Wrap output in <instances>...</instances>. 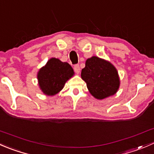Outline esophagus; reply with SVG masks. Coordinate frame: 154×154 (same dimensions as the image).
<instances>
[{"instance_id": "esophagus-1", "label": "esophagus", "mask_w": 154, "mask_h": 154, "mask_svg": "<svg viewBox=\"0 0 154 154\" xmlns=\"http://www.w3.org/2000/svg\"><path fill=\"white\" fill-rule=\"evenodd\" d=\"M74 71H75L77 74H79L80 71V66H79V65H75L74 67Z\"/></svg>"}]
</instances>
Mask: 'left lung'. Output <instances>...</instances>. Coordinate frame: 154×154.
Instances as JSON below:
<instances>
[{"instance_id":"obj_1","label":"left lung","mask_w":154,"mask_h":154,"mask_svg":"<svg viewBox=\"0 0 154 154\" xmlns=\"http://www.w3.org/2000/svg\"><path fill=\"white\" fill-rule=\"evenodd\" d=\"M82 69L81 78L92 96L104 99L114 95L120 87V78L117 69L110 62L92 56L86 61Z\"/></svg>"}]
</instances>
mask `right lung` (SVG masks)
<instances>
[{
    "mask_svg": "<svg viewBox=\"0 0 154 154\" xmlns=\"http://www.w3.org/2000/svg\"><path fill=\"white\" fill-rule=\"evenodd\" d=\"M74 74V70L68 62L51 58L37 73L40 89L47 95H56Z\"/></svg>",
    "mask_w": 154,
    "mask_h": 154,
    "instance_id": "right-lung-1",
    "label": "right lung"
}]
</instances>
